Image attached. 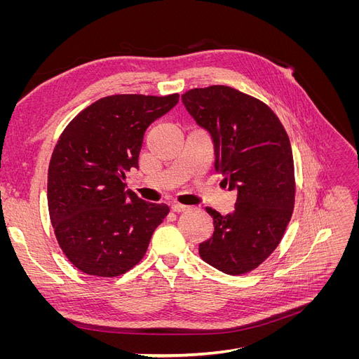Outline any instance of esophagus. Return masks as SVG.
I'll return each instance as SVG.
<instances>
[{
    "mask_svg": "<svg viewBox=\"0 0 359 359\" xmlns=\"http://www.w3.org/2000/svg\"><path fill=\"white\" fill-rule=\"evenodd\" d=\"M172 210L175 211V212H186V211L191 210V206L182 205V203H173V205H172Z\"/></svg>",
    "mask_w": 359,
    "mask_h": 359,
    "instance_id": "34e87169",
    "label": "esophagus"
}]
</instances>
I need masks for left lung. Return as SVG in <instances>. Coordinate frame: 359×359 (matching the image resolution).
<instances>
[{
	"label": "left lung",
	"mask_w": 359,
	"mask_h": 359,
	"mask_svg": "<svg viewBox=\"0 0 359 359\" xmlns=\"http://www.w3.org/2000/svg\"><path fill=\"white\" fill-rule=\"evenodd\" d=\"M181 99L212 137L215 170L238 190L232 214L206 208L214 233L199 245V255L224 274H247L277 248L293 212L289 136L268 104L231 86L193 88Z\"/></svg>",
	"instance_id": "8db88e82"
}]
</instances>
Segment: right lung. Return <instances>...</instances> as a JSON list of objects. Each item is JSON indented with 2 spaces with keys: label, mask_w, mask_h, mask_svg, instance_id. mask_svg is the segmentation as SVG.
<instances>
[{
  "label": "right lung",
  "mask_w": 359,
  "mask_h": 359,
  "mask_svg": "<svg viewBox=\"0 0 359 359\" xmlns=\"http://www.w3.org/2000/svg\"><path fill=\"white\" fill-rule=\"evenodd\" d=\"M180 95L115 94L94 102L64 128L48 169V208L58 245L82 273L118 277L147 253L169 214L126 190L148 126Z\"/></svg>",
  "instance_id": "add662e5"
}]
</instances>
